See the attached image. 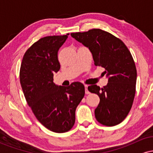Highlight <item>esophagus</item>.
<instances>
[{
    "instance_id": "34e87169",
    "label": "esophagus",
    "mask_w": 153,
    "mask_h": 153,
    "mask_svg": "<svg viewBox=\"0 0 153 153\" xmlns=\"http://www.w3.org/2000/svg\"><path fill=\"white\" fill-rule=\"evenodd\" d=\"M85 94H90L89 91L88 90V85H85Z\"/></svg>"
}]
</instances>
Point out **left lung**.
Here are the masks:
<instances>
[{
    "instance_id": "left-lung-1",
    "label": "left lung",
    "mask_w": 153,
    "mask_h": 153,
    "mask_svg": "<svg viewBox=\"0 0 153 153\" xmlns=\"http://www.w3.org/2000/svg\"><path fill=\"white\" fill-rule=\"evenodd\" d=\"M71 36L88 47L95 65L104 68L103 74L108 78L101 88L97 85L88 87L100 98L95 109L96 120L108 127L117 125L129 114L136 91L137 69L130 52L120 39L100 29L71 33Z\"/></svg>"
}]
</instances>
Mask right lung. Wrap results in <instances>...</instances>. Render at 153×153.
Segmentation results:
<instances>
[{
  "instance_id": "obj_1",
  "label": "right lung",
  "mask_w": 153,
  "mask_h": 153,
  "mask_svg": "<svg viewBox=\"0 0 153 153\" xmlns=\"http://www.w3.org/2000/svg\"><path fill=\"white\" fill-rule=\"evenodd\" d=\"M69 34L41 38L26 50L20 68V82L28 105L38 121L57 133L71 130L75 109L85 95V87L73 82L55 85L54 73L60 69L57 53Z\"/></svg>"
}]
</instances>
